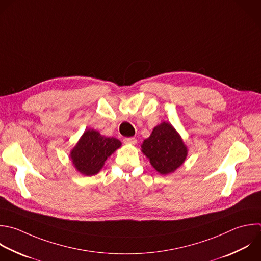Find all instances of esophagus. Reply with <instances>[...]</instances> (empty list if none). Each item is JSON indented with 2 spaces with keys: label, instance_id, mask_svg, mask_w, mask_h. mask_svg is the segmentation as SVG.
Returning a JSON list of instances; mask_svg holds the SVG:
<instances>
[{
  "label": "esophagus",
  "instance_id": "1",
  "mask_svg": "<svg viewBox=\"0 0 261 261\" xmlns=\"http://www.w3.org/2000/svg\"><path fill=\"white\" fill-rule=\"evenodd\" d=\"M123 143L124 144H129V145H136L137 144V139L136 138H124Z\"/></svg>",
  "mask_w": 261,
  "mask_h": 261
}]
</instances>
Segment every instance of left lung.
<instances>
[{"mask_svg":"<svg viewBox=\"0 0 261 261\" xmlns=\"http://www.w3.org/2000/svg\"><path fill=\"white\" fill-rule=\"evenodd\" d=\"M142 152L160 174L174 172L186 160L188 148L175 128L163 121L142 144Z\"/></svg>","mask_w":261,"mask_h":261,"instance_id":"obj_1","label":"left lung"}]
</instances>
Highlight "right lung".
Masks as SVG:
<instances>
[{"mask_svg": "<svg viewBox=\"0 0 261 261\" xmlns=\"http://www.w3.org/2000/svg\"><path fill=\"white\" fill-rule=\"evenodd\" d=\"M121 146L115 138H106L95 129H87L70 152V159L79 172L91 176L97 174L106 159Z\"/></svg>", "mask_w": 261, "mask_h": 261, "instance_id": "add662e5", "label": "right lung"}]
</instances>
